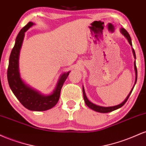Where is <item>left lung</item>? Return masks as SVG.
Listing matches in <instances>:
<instances>
[{
  "mask_svg": "<svg viewBox=\"0 0 146 146\" xmlns=\"http://www.w3.org/2000/svg\"><path fill=\"white\" fill-rule=\"evenodd\" d=\"M122 33H123V35L125 36V38L128 39V40L129 42V43H130V45H132V42H131V38H130V35H129V33H128V31H126L125 29H123V28H122L121 29ZM132 51H133V53H134V56L135 57V51H134V49H132ZM135 73H136V80H135V84H136V82H137V66H136V64H135ZM134 87L132 88L131 91L130 92V93H129V95L127 96V98L125 100L122 102L121 104H120L117 105V106H110V107H102V106H97L94 104H93L92 102H90L89 100H88L86 98V95L85 94V92H84V88H83V95H84V101H85V103H86V104L88 106V107H89L90 108H91L92 110H95V111L96 112H99V113H110V112H112L113 111V110H117L118 109V108H121V106H123V105L125 104V102H127V100H128V99L129 98V97H130V94H131L132 90H133Z\"/></svg>",
  "mask_w": 146,
  "mask_h": 146,
  "instance_id": "left-lung-1",
  "label": "left lung"
}]
</instances>
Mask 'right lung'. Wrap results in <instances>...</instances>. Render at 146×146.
<instances>
[{
  "label": "right lung",
  "instance_id": "obj_1",
  "mask_svg": "<svg viewBox=\"0 0 146 146\" xmlns=\"http://www.w3.org/2000/svg\"><path fill=\"white\" fill-rule=\"evenodd\" d=\"M33 25L29 22L20 31L16 39V42L9 56L7 68V80L13 93L19 102L26 108L34 111H44L53 108L58 103L60 92L65 80L70 71L62 75L53 93L49 95H42L29 88L22 81L18 72V56L25 32Z\"/></svg>",
  "mask_w": 146,
  "mask_h": 146
}]
</instances>
